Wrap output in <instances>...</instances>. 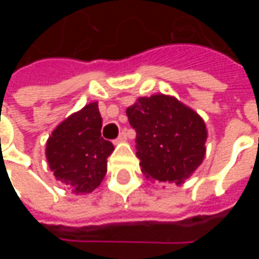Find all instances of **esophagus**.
Returning a JSON list of instances; mask_svg holds the SVG:
<instances>
[{"label": "esophagus", "mask_w": 259, "mask_h": 259, "mask_svg": "<svg viewBox=\"0 0 259 259\" xmlns=\"http://www.w3.org/2000/svg\"><path fill=\"white\" fill-rule=\"evenodd\" d=\"M126 139H127V133H126V130H123V132L118 136V139L115 140V143H120V141H124Z\"/></svg>", "instance_id": "34e87169"}]
</instances>
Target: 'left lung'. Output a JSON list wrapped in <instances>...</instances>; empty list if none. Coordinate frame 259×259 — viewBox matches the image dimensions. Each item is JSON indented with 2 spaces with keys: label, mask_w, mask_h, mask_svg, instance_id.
<instances>
[{
  "label": "left lung",
  "mask_w": 259,
  "mask_h": 259,
  "mask_svg": "<svg viewBox=\"0 0 259 259\" xmlns=\"http://www.w3.org/2000/svg\"><path fill=\"white\" fill-rule=\"evenodd\" d=\"M136 130L137 157L147 178L183 183L205 155L204 120L176 98L163 94L141 97L126 109Z\"/></svg>",
  "instance_id": "8db88e82"
}]
</instances>
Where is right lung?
Masks as SVG:
<instances>
[{"instance_id": "obj_1", "label": "right lung", "mask_w": 259, "mask_h": 259, "mask_svg": "<svg viewBox=\"0 0 259 259\" xmlns=\"http://www.w3.org/2000/svg\"><path fill=\"white\" fill-rule=\"evenodd\" d=\"M102 118L97 102L65 119L47 141V161L57 180L74 194L101 185L113 144L101 137Z\"/></svg>"}]
</instances>
